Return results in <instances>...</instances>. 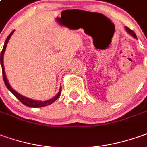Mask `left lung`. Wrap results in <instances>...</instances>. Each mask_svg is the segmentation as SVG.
Returning a JSON list of instances; mask_svg holds the SVG:
<instances>
[{
    "label": "left lung",
    "instance_id": "1",
    "mask_svg": "<svg viewBox=\"0 0 147 147\" xmlns=\"http://www.w3.org/2000/svg\"><path fill=\"white\" fill-rule=\"evenodd\" d=\"M126 30L129 33V34H131V36H133L134 38H137V37H136V35H135V33H134V32L133 30L129 29L128 27H126Z\"/></svg>",
    "mask_w": 147,
    "mask_h": 147
}]
</instances>
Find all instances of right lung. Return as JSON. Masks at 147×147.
Masks as SVG:
<instances>
[{
    "instance_id": "add662e5",
    "label": "right lung",
    "mask_w": 147,
    "mask_h": 147,
    "mask_svg": "<svg viewBox=\"0 0 147 147\" xmlns=\"http://www.w3.org/2000/svg\"><path fill=\"white\" fill-rule=\"evenodd\" d=\"M14 30L12 32V33H10L9 35V37H7V39H6L5 42V45H4V47L2 49V51L1 53V68H2V74H3V79H4V82H5V84L6 87L11 92H12V94L17 98L21 102L22 104H24L26 106H29V107H34V108H38V107H43V106H48V105H50V104H52L53 102H55L57 99L59 98V96L61 94V88L60 89V91L58 92V94L55 96V97H53L52 99H50V100H48V101H45V102H41V101H35V100H32V99H29L28 98H25L24 96H22V95L19 94L18 92H16V91L14 90L13 89H12V87L10 86V85L8 82V80L6 78V76H5V68H4V63H3V57H4V53L5 51V49H6V45L8 44V41L10 39V37L12 36V34L13 33Z\"/></svg>"
}]
</instances>
